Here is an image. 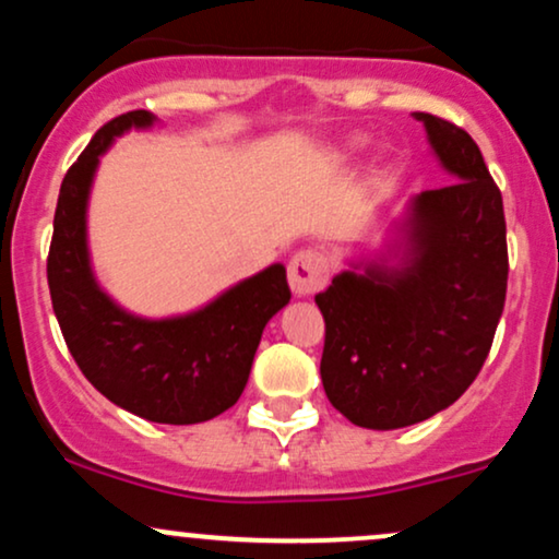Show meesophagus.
Segmentation results:
<instances>
[{
	"label": "esophagus",
	"mask_w": 559,
	"mask_h": 559,
	"mask_svg": "<svg viewBox=\"0 0 559 559\" xmlns=\"http://www.w3.org/2000/svg\"><path fill=\"white\" fill-rule=\"evenodd\" d=\"M329 284V258L318 249H301L288 262V286L297 297H310Z\"/></svg>",
	"instance_id": "esophagus-1"
}]
</instances>
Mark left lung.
<instances>
[{
	"label": "left lung",
	"instance_id": "left-lung-1",
	"mask_svg": "<svg viewBox=\"0 0 559 559\" xmlns=\"http://www.w3.org/2000/svg\"><path fill=\"white\" fill-rule=\"evenodd\" d=\"M415 118L460 181L415 197L402 267L346 271L316 297L325 396L376 431L431 418L465 394L489 357L510 271L502 191L478 144L431 112Z\"/></svg>",
	"mask_w": 559,
	"mask_h": 559
}]
</instances>
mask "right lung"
<instances>
[{
    "instance_id": "obj_1",
    "label": "right lung",
    "mask_w": 559,
    "mask_h": 559,
    "mask_svg": "<svg viewBox=\"0 0 559 559\" xmlns=\"http://www.w3.org/2000/svg\"><path fill=\"white\" fill-rule=\"evenodd\" d=\"M152 123L155 115L146 110L118 115L70 165L57 197L47 281L70 355L92 386L139 418L189 426L239 402L262 329L292 292L286 267L271 265L204 310L141 320L96 286L86 249V199L96 163L115 136Z\"/></svg>"
}]
</instances>
